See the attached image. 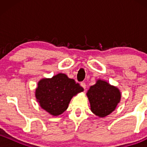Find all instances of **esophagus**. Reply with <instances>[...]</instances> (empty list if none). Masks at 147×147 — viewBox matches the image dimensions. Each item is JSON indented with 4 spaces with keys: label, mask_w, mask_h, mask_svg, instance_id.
<instances>
[{
    "label": "esophagus",
    "mask_w": 147,
    "mask_h": 147,
    "mask_svg": "<svg viewBox=\"0 0 147 147\" xmlns=\"http://www.w3.org/2000/svg\"><path fill=\"white\" fill-rule=\"evenodd\" d=\"M80 84H81V86H82L83 87L84 89L86 88V84L85 82H82V83H81Z\"/></svg>",
    "instance_id": "34e87169"
}]
</instances>
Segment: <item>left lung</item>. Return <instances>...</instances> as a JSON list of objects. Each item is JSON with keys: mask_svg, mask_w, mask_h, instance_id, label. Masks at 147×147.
<instances>
[{"mask_svg": "<svg viewBox=\"0 0 147 147\" xmlns=\"http://www.w3.org/2000/svg\"><path fill=\"white\" fill-rule=\"evenodd\" d=\"M87 96L91 111L99 117H104L115 109L121 98L119 90L104 81L98 80L88 90Z\"/></svg>", "mask_w": 147, "mask_h": 147, "instance_id": "obj_1", "label": "left lung"}]
</instances>
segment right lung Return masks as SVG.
<instances>
[{"instance_id":"obj_1","label":"right lung","mask_w":147,"mask_h":147,"mask_svg":"<svg viewBox=\"0 0 147 147\" xmlns=\"http://www.w3.org/2000/svg\"><path fill=\"white\" fill-rule=\"evenodd\" d=\"M83 90V88L74 79L60 73L52 79H41L38 83L35 95L42 109L57 116L68 109L74 95Z\"/></svg>"}]
</instances>
